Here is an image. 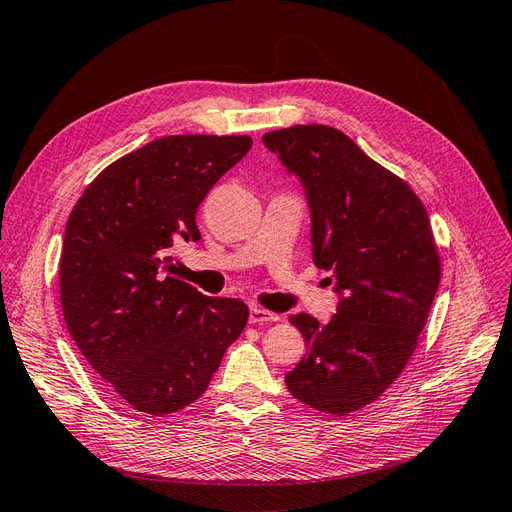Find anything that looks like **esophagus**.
<instances>
[{"label": "esophagus", "mask_w": 512, "mask_h": 512, "mask_svg": "<svg viewBox=\"0 0 512 512\" xmlns=\"http://www.w3.org/2000/svg\"><path fill=\"white\" fill-rule=\"evenodd\" d=\"M280 320V316L273 314V312H267V309H262L258 305H254L250 309V322L252 324H265V322H277Z\"/></svg>", "instance_id": "1"}]
</instances>
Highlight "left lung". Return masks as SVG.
<instances>
[{
	"label": "left lung",
	"instance_id": "obj_1",
	"mask_svg": "<svg viewBox=\"0 0 512 512\" xmlns=\"http://www.w3.org/2000/svg\"><path fill=\"white\" fill-rule=\"evenodd\" d=\"M262 143L305 188L314 262L339 294L329 324L290 316L307 352L286 386L303 404L344 416L389 389L425 327L440 284L427 211L406 181L335 128L292 126Z\"/></svg>",
	"mask_w": 512,
	"mask_h": 512
}]
</instances>
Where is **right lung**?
I'll return each mask as SVG.
<instances>
[{
  "label": "right lung",
  "instance_id": "add662e5",
  "mask_svg": "<svg viewBox=\"0 0 512 512\" xmlns=\"http://www.w3.org/2000/svg\"><path fill=\"white\" fill-rule=\"evenodd\" d=\"M252 149L250 136H164L89 183L66 224L61 309L87 363L134 410L190 406L250 309L179 277L173 250L198 241L196 209Z\"/></svg>",
  "mask_w": 512,
  "mask_h": 512
}]
</instances>
